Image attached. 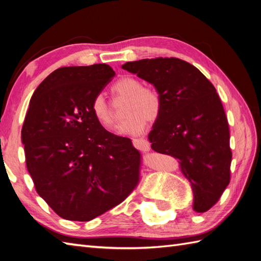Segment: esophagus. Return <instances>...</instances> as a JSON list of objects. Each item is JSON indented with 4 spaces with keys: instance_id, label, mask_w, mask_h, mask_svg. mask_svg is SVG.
Instances as JSON below:
<instances>
[{
    "instance_id": "esophagus-1",
    "label": "esophagus",
    "mask_w": 261,
    "mask_h": 261,
    "mask_svg": "<svg viewBox=\"0 0 261 261\" xmlns=\"http://www.w3.org/2000/svg\"><path fill=\"white\" fill-rule=\"evenodd\" d=\"M132 143H134V146L137 149H139L141 151H148L150 149V143L145 139H132Z\"/></svg>"
}]
</instances>
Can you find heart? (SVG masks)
Instances as JSON below:
<instances>
[{
	"instance_id": "b5f03b06",
	"label": "heart",
	"mask_w": 261,
	"mask_h": 261,
	"mask_svg": "<svg viewBox=\"0 0 261 261\" xmlns=\"http://www.w3.org/2000/svg\"><path fill=\"white\" fill-rule=\"evenodd\" d=\"M142 83L135 77H122L112 85V92L125 97V119L116 127V134L137 136L141 134L146 122L156 121L163 110V99L157 90L142 87ZM92 113L98 123L110 126L113 123L112 114L102 95L94 97L91 105Z\"/></svg>"
}]
</instances>
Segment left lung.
Returning <instances> with one entry per match:
<instances>
[{"instance_id":"1","label":"left lung","mask_w":261,"mask_h":261,"mask_svg":"<svg viewBox=\"0 0 261 261\" xmlns=\"http://www.w3.org/2000/svg\"><path fill=\"white\" fill-rule=\"evenodd\" d=\"M150 83L163 99L148 140L156 152L178 159L191 182L193 210L206 212L230 182L228 120L216 90L193 65L178 58H152L121 66Z\"/></svg>"}]
</instances>
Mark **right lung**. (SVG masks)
I'll list each match as a JSON object with an SVG mask.
<instances>
[{
  "instance_id": "add662e5",
  "label": "right lung",
  "mask_w": 261,
  "mask_h": 261,
  "mask_svg": "<svg viewBox=\"0 0 261 261\" xmlns=\"http://www.w3.org/2000/svg\"><path fill=\"white\" fill-rule=\"evenodd\" d=\"M115 75L107 64L58 68L30 99L21 131L27 169L39 196L63 219L91 221L137 186L140 153L92 113Z\"/></svg>"
}]
</instances>
